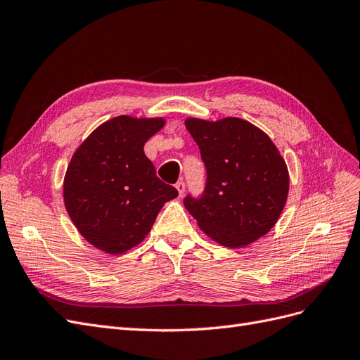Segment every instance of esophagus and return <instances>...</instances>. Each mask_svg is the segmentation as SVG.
I'll return each mask as SVG.
<instances>
[{"label": "esophagus", "instance_id": "esophagus-1", "mask_svg": "<svg viewBox=\"0 0 360 360\" xmlns=\"http://www.w3.org/2000/svg\"><path fill=\"white\" fill-rule=\"evenodd\" d=\"M176 189H177L179 195L181 197V195L184 193V189H186V184H184L183 181H177V184H176Z\"/></svg>", "mask_w": 360, "mask_h": 360}]
</instances>
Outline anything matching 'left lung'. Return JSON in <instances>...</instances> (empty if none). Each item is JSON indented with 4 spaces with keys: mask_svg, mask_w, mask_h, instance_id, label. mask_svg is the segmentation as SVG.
Returning <instances> with one entry per match:
<instances>
[{
    "mask_svg": "<svg viewBox=\"0 0 360 360\" xmlns=\"http://www.w3.org/2000/svg\"><path fill=\"white\" fill-rule=\"evenodd\" d=\"M184 126L207 169L202 197L184 198L200 230L226 248H245L266 236L287 202L290 177L279 150L243 118L216 122L189 117Z\"/></svg>",
    "mask_w": 360,
    "mask_h": 360,
    "instance_id": "obj_1",
    "label": "left lung"
}]
</instances>
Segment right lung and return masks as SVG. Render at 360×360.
Returning a JSON list of instances; mask_svg holds the SVG:
<instances>
[{
    "mask_svg": "<svg viewBox=\"0 0 360 360\" xmlns=\"http://www.w3.org/2000/svg\"><path fill=\"white\" fill-rule=\"evenodd\" d=\"M165 118L118 115L76 148L63 183V198L76 230L106 254L118 255L144 240L177 189L156 177L144 144Z\"/></svg>",
    "mask_w": 360,
    "mask_h": 360,
    "instance_id": "right-lung-1",
    "label": "right lung"
}]
</instances>
